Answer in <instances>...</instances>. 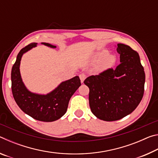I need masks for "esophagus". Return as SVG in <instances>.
Instances as JSON below:
<instances>
[{"label": "esophagus", "instance_id": "obj_1", "mask_svg": "<svg viewBox=\"0 0 158 158\" xmlns=\"http://www.w3.org/2000/svg\"><path fill=\"white\" fill-rule=\"evenodd\" d=\"M79 78H80V80H81V82L84 83V80L85 79V78H86V75H85L84 73H81L79 74Z\"/></svg>", "mask_w": 158, "mask_h": 158}]
</instances>
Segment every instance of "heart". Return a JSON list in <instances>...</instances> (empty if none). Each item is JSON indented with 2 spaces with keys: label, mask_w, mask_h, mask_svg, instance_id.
<instances>
[{
  "label": "heart",
  "mask_w": 158,
  "mask_h": 158,
  "mask_svg": "<svg viewBox=\"0 0 158 158\" xmlns=\"http://www.w3.org/2000/svg\"><path fill=\"white\" fill-rule=\"evenodd\" d=\"M107 50L102 49L93 55L91 63L93 65L98 64L97 68L99 71H105L113 67L116 62V57L113 54H108Z\"/></svg>",
  "instance_id": "heart-1"
}]
</instances>
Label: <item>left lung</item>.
Returning <instances> with one entry per match:
<instances>
[{
	"mask_svg": "<svg viewBox=\"0 0 158 158\" xmlns=\"http://www.w3.org/2000/svg\"><path fill=\"white\" fill-rule=\"evenodd\" d=\"M121 63L99 75L90 76L84 84L89 88L92 113L105 121H114L127 116L143 98L145 73L139 53L130 47L118 44Z\"/></svg>",
	"mask_w": 158,
	"mask_h": 158,
	"instance_id": "8db88e82",
	"label": "left lung"
}]
</instances>
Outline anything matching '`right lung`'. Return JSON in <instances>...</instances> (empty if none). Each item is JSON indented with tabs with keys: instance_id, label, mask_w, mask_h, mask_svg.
Listing matches in <instances>:
<instances>
[{
	"instance_id": "add662e5",
	"label": "right lung",
	"mask_w": 158,
	"mask_h": 158,
	"mask_svg": "<svg viewBox=\"0 0 158 158\" xmlns=\"http://www.w3.org/2000/svg\"><path fill=\"white\" fill-rule=\"evenodd\" d=\"M42 44L55 49L56 47L47 42ZM33 42L21 49L11 73L12 91L15 100L25 114L40 121L52 122L59 119L66 113L69 101L81 85L79 77L76 76L62 81L47 94H39L29 90L23 82L20 73V63L23 55L37 47Z\"/></svg>"
}]
</instances>
